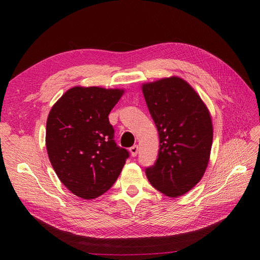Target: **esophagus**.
Returning a JSON list of instances; mask_svg holds the SVG:
<instances>
[{
  "label": "esophagus",
  "instance_id": "1",
  "mask_svg": "<svg viewBox=\"0 0 260 260\" xmlns=\"http://www.w3.org/2000/svg\"><path fill=\"white\" fill-rule=\"evenodd\" d=\"M129 152H131V154H132V156H136L137 153H139V146H137V145L132 146V147L129 148Z\"/></svg>",
  "mask_w": 260,
  "mask_h": 260
}]
</instances>
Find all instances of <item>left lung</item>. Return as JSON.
<instances>
[{"label":"left lung","instance_id":"8db88e82","mask_svg":"<svg viewBox=\"0 0 260 260\" xmlns=\"http://www.w3.org/2000/svg\"><path fill=\"white\" fill-rule=\"evenodd\" d=\"M159 136L156 163L146 169L150 183L178 198L196 186L208 168L213 140L207 105L189 82L171 76L141 86Z\"/></svg>","mask_w":260,"mask_h":260}]
</instances>
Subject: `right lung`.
Segmentation results:
<instances>
[{"label":"right lung","instance_id":"add662e5","mask_svg":"<svg viewBox=\"0 0 260 260\" xmlns=\"http://www.w3.org/2000/svg\"><path fill=\"white\" fill-rule=\"evenodd\" d=\"M124 92L123 88L75 86L49 112V159L62 184L85 200L108 191L128 157L125 148L116 146L108 119Z\"/></svg>","mask_w":260,"mask_h":260}]
</instances>
